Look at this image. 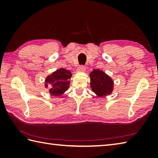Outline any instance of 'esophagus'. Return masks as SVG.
<instances>
[{"label":"esophagus","instance_id":"obj_1","mask_svg":"<svg viewBox=\"0 0 158 158\" xmlns=\"http://www.w3.org/2000/svg\"><path fill=\"white\" fill-rule=\"evenodd\" d=\"M77 70H78L79 72H84L85 70V66H84V65L79 66Z\"/></svg>","mask_w":158,"mask_h":158}]
</instances>
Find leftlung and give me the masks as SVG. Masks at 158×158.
<instances>
[{
    "label": "left lung",
    "mask_w": 158,
    "mask_h": 158,
    "mask_svg": "<svg viewBox=\"0 0 158 158\" xmlns=\"http://www.w3.org/2000/svg\"><path fill=\"white\" fill-rule=\"evenodd\" d=\"M92 91L98 96L110 94L113 90V81L108 75L99 69H94L90 73Z\"/></svg>",
    "instance_id": "1"
}]
</instances>
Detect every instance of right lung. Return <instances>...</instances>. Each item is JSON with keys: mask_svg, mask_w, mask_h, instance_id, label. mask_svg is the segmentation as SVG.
<instances>
[{"mask_svg": "<svg viewBox=\"0 0 158 158\" xmlns=\"http://www.w3.org/2000/svg\"><path fill=\"white\" fill-rule=\"evenodd\" d=\"M70 78L71 73L69 70L60 69L47 77L45 82L51 85L49 92L52 95L60 96L68 89L70 85L69 79Z\"/></svg>", "mask_w": 158, "mask_h": 158, "instance_id": "right-lung-1", "label": "right lung"}]
</instances>
